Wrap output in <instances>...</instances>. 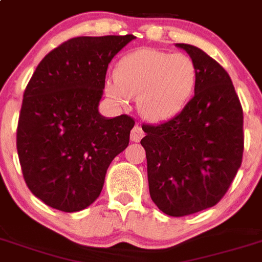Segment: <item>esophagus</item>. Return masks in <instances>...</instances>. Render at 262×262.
Here are the masks:
<instances>
[{"instance_id":"34e87169","label":"esophagus","mask_w":262,"mask_h":262,"mask_svg":"<svg viewBox=\"0 0 262 262\" xmlns=\"http://www.w3.org/2000/svg\"><path fill=\"white\" fill-rule=\"evenodd\" d=\"M142 137H144V130H142L140 125H136L130 132V140L133 142H138Z\"/></svg>"}]
</instances>
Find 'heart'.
<instances>
[{"label":"heart","mask_w":262,"mask_h":262,"mask_svg":"<svg viewBox=\"0 0 262 262\" xmlns=\"http://www.w3.org/2000/svg\"><path fill=\"white\" fill-rule=\"evenodd\" d=\"M197 81L194 61L184 53L138 49L122 57L107 81V97L120 105L137 97L138 112L145 120L160 122L179 114L192 97Z\"/></svg>","instance_id":"obj_1"}]
</instances>
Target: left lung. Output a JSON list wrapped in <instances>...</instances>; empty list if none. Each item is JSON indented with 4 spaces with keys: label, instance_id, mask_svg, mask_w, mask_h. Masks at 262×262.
I'll use <instances>...</instances> for the list:
<instances>
[{
    "label": "left lung",
    "instance_id": "8db88e82",
    "mask_svg": "<svg viewBox=\"0 0 262 262\" xmlns=\"http://www.w3.org/2000/svg\"><path fill=\"white\" fill-rule=\"evenodd\" d=\"M197 67L194 96L174 117L142 125L149 193L172 217L214 206L241 166L244 114L226 70L205 52L177 43Z\"/></svg>",
    "mask_w": 262,
    "mask_h": 262
}]
</instances>
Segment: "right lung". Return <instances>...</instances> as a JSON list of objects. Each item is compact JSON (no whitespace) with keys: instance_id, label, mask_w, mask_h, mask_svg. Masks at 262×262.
I'll return each instance as SVG.
<instances>
[{"instance_id":"obj_1","label":"right lung","mask_w":262,"mask_h":262,"mask_svg":"<svg viewBox=\"0 0 262 262\" xmlns=\"http://www.w3.org/2000/svg\"><path fill=\"white\" fill-rule=\"evenodd\" d=\"M136 37H76L42 58L24 92L17 151L33 194L61 212L100 195L111 162L129 145L135 120L98 113L107 65Z\"/></svg>"}]
</instances>
